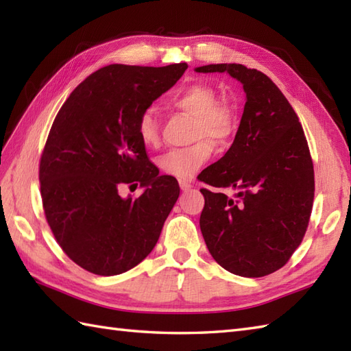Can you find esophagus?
Wrapping results in <instances>:
<instances>
[{
	"label": "esophagus",
	"instance_id": "obj_1",
	"mask_svg": "<svg viewBox=\"0 0 351 351\" xmlns=\"http://www.w3.org/2000/svg\"><path fill=\"white\" fill-rule=\"evenodd\" d=\"M180 187L182 191H189L191 189V184L189 181H180Z\"/></svg>",
	"mask_w": 351,
	"mask_h": 351
}]
</instances>
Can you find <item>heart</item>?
I'll return each mask as SVG.
<instances>
[{"mask_svg":"<svg viewBox=\"0 0 351 351\" xmlns=\"http://www.w3.org/2000/svg\"><path fill=\"white\" fill-rule=\"evenodd\" d=\"M169 104L173 108L193 116L190 146L171 149L160 156L158 166L169 176L189 180L210 160L215 145L223 146L234 137L238 128V114L232 104L217 99V92L206 83L184 86L171 96ZM137 134L146 146L155 147L161 141L160 119L154 108H146L137 121Z\"/></svg>","mask_w":351,"mask_h":351,"instance_id":"b5f03b06","label":"heart"}]
</instances>
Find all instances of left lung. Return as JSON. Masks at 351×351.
I'll use <instances>...</instances> for the list:
<instances>
[{
	"label": "left lung",
	"instance_id": "obj_1",
	"mask_svg": "<svg viewBox=\"0 0 351 351\" xmlns=\"http://www.w3.org/2000/svg\"><path fill=\"white\" fill-rule=\"evenodd\" d=\"M243 84L245 106L232 146L197 176L206 247L225 270L261 278L285 265L299 247L314 204V164L294 108L265 73L243 64H206ZM232 188L229 198L224 190Z\"/></svg>",
	"mask_w": 351,
	"mask_h": 351
}]
</instances>
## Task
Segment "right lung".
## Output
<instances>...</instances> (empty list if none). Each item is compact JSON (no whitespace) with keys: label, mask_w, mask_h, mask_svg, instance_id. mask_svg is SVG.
<instances>
[{"label":"right lung","mask_w":351,"mask_h":351,"mask_svg":"<svg viewBox=\"0 0 351 351\" xmlns=\"http://www.w3.org/2000/svg\"><path fill=\"white\" fill-rule=\"evenodd\" d=\"M187 68L110 64L58 110L40 155L42 205L58 245L84 270L125 273L158 241L180 185L173 176H158L137 121ZM138 183L145 187L138 198L118 195Z\"/></svg>","instance_id":"obj_1"}]
</instances>
